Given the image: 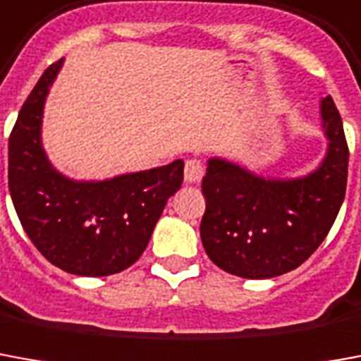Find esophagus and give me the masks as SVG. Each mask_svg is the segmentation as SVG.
<instances>
[{
    "label": "esophagus",
    "mask_w": 361,
    "mask_h": 361,
    "mask_svg": "<svg viewBox=\"0 0 361 361\" xmlns=\"http://www.w3.org/2000/svg\"><path fill=\"white\" fill-rule=\"evenodd\" d=\"M183 178H185V183H199L203 178V164L195 158L188 160L185 168H183Z\"/></svg>",
    "instance_id": "esophagus-1"
}]
</instances>
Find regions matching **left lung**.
<instances>
[{
    "label": "left lung",
    "instance_id": "8db88e82",
    "mask_svg": "<svg viewBox=\"0 0 361 361\" xmlns=\"http://www.w3.org/2000/svg\"><path fill=\"white\" fill-rule=\"evenodd\" d=\"M321 128L324 158L299 178H264L226 158H209L199 233L213 264L233 276L269 279L299 268L321 246L348 178L346 137L330 95L321 102Z\"/></svg>",
    "mask_w": 361,
    "mask_h": 361
}]
</instances>
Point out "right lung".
I'll use <instances>...</instances> for the list:
<instances>
[{"label": "right lung", "instance_id": "obj_1", "mask_svg": "<svg viewBox=\"0 0 361 361\" xmlns=\"http://www.w3.org/2000/svg\"><path fill=\"white\" fill-rule=\"evenodd\" d=\"M64 60L44 70L9 137V193L37 250L68 274L103 277L133 266L168 199L181 188L183 160L107 180H72L42 146L44 103Z\"/></svg>", "mask_w": 361, "mask_h": 361}]
</instances>
